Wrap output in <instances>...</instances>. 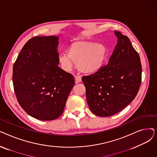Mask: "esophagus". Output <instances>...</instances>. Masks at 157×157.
I'll list each match as a JSON object with an SVG mask.
<instances>
[{"label": "esophagus", "instance_id": "obj_1", "mask_svg": "<svg viewBox=\"0 0 157 157\" xmlns=\"http://www.w3.org/2000/svg\"><path fill=\"white\" fill-rule=\"evenodd\" d=\"M75 80L76 81V83H79V82L81 81V77L80 76H76Z\"/></svg>", "mask_w": 157, "mask_h": 157}]
</instances>
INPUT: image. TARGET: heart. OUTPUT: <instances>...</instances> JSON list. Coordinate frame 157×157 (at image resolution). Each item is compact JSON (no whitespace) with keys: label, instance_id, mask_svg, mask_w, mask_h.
<instances>
[{"label":"heart","instance_id":"obj_1","mask_svg":"<svg viewBox=\"0 0 157 157\" xmlns=\"http://www.w3.org/2000/svg\"><path fill=\"white\" fill-rule=\"evenodd\" d=\"M68 54L59 55V60L65 70H70L72 62L78 70L84 73H94L99 71L104 65L107 55L105 46L92 40L74 42L68 49Z\"/></svg>","mask_w":157,"mask_h":157}]
</instances>
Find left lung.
<instances>
[{
    "label": "left lung",
    "mask_w": 157,
    "mask_h": 157,
    "mask_svg": "<svg viewBox=\"0 0 157 157\" xmlns=\"http://www.w3.org/2000/svg\"><path fill=\"white\" fill-rule=\"evenodd\" d=\"M117 44L108 63L95 73L82 77L90 109L106 117L124 109L137 95L141 83L142 66L130 39L114 31Z\"/></svg>",
    "instance_id": "1"
}]
</instances>
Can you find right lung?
<instances>
[{
    "label": "right lung",
    "mask_w": 157,
    "mask_h": 157,
    "mask_svg": "<svg viewBox=\"0 0 157 157\" xmlns=\"http://www.w3.org/2000/svg\"><path fill=\"white\" fill-rule=\"evenodd\" d=\"M56 36L29 39L13 65V83L17 101L30 116L43 121L61 116L74 83L60 69Z\"/></svg>",
    "instance_id": "add662e5"
}]
</instances>
